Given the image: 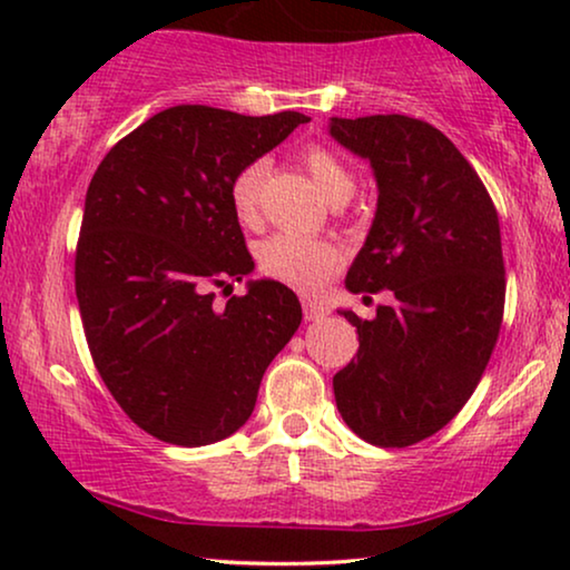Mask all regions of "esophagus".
<instances>
[{
	"label": "esophagus",
	"instance_id": "1",
	"mask_svg": "<svg viewBox=\"0 0 570 570\" xmlns=\"http://www.w3.org/2000/svg\"><path fill=\"white\" fill-rule=\"evenodd\" d=\"M326 314H330V311H326V306H324L322 301L303 298V316H306L308 322H322Z\"/></svg>",
	"mask_w": 570,
	"mask_h": 570
}]
</instances>
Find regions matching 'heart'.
Wrapping results in <instances>:
<instances>
[{
	"label": "heart",
	"instance_id": "b5f03b06",
	"mask_svg": "<svg viewBox=\"0 0 570 570\" xmlns=\"http://www.w3.org/2000/svg\"><path fill=\"white\" fill-rule=\"evenodd\" d=\"M303 166L308 168L311 178H314L318 189L326 199L332 202H347L350 194L355 189V176L337 155L326 150V147H308L303 153ZM269 163L259 158L246 163L238 170L230 184V202L236 209L238 220L256 223L262 205V186L267 178ZM259 262L264 275L279 279V283L301 287V291H316L324 285L334 272H337L342 254L340 248L330 244V240L295 236V233H277V236L267 238L259 248Z\"/></svg>",
	"mask_w": 570,
	"mask_h": 570
}]
</instances>
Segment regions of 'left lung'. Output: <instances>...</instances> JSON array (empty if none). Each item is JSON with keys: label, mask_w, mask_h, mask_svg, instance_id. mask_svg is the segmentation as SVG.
I'll return each instance as SVG.
<instances>
[{"label": "left lung", "mask_w": 570, "mask_h": 570, "mask_svg": "<svg viewBox=\"0 0 570 570\" xmlns=\"http://www.w3.org/2000/svg\"><path fill=\"white\" fill-rule=\"evenodd\" d=\"M330 135L379 184L347 291L394 295L371 322L340 311L361 347L334 376V400L363 441L412 446L454 420L485 373L503 322L501 225L485 184L428 121L334 116Z\"/></svg>", "instance_id": "1"}]
</instances>
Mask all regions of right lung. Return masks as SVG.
I'll use <instances>...</instances> for the list:
<instances>
[{
    "label": "right lung",
    "instance_id": "add662e5",
    "mask_svg": "<svg viewBox=\"0 0 570 570\" xmlns=\"http://www.w3.org/2000/svg\"><path fill=\"white\" fill-rule=\"evenodd\" d=\"M306 121L174 106L119 139L92 176L75 256L85 337L108 392L155 439L207 446L236 433L301 326L283 283L252 279L225 306L215 287L254 269L233 178Z\"/></svg>",
    "mask_w": 570,
    "mask_h": 570
}]
</instances>
